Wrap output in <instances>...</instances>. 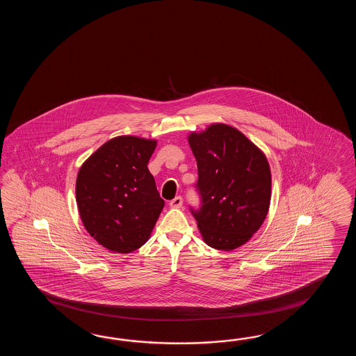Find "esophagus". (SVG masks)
I'll return each mask as SVG.
<instances>
[{"instance_id":"1","label":"esophagus","mask_w":356,"mask_h":356,"mask_svg":"<svg viewBox=\"0 0 356 356\" xmlns=\"http://www.w3.org/2000/svg\"><path fill=\"white\" fill-rule=\"evenodd\" d=\"M181 204H183V198L181 196L175 197L169 202V206L172 209H179V207H181Z\"/></svg>"}]
</instances>
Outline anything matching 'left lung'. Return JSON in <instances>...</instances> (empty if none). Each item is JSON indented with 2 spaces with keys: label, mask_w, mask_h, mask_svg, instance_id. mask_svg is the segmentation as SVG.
<instances>
[{
  "label": "left lung",
  "mask_w": 356,
  "mask_h": 356,
  "mask_svg": "<svg viewBox=\"0 0 356 356\" xmlns=\"http://www.w3.org/2000/svg\"><path fill=\"white\" fill-rule=\"evenodd\" d=\"M198 169L202 206L192 213L211 248L242 247L262 227L271 202V169L265 152L239 129L211 123L188 137Z\"/></svg>",
  "instance_id": "8db88e82"
}]
</instances>
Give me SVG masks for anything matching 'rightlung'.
<instances>
[{"label":"right lung","mask_w":356,"mask_h":356,"mask_svg":"<svg viewBox=\"0 0 356 356\" xmlns=\"http://www.w3.org/2000/svg\"><path fill=\"white\" fill-rule=\"evenodd\" d=\"M158 141L117 136L79 169L76 202L86 232L106 250L131 253L150 239L164 207L147 163Z\"/></svg>","instance_id":"right-lung-1"}]
</instances>
